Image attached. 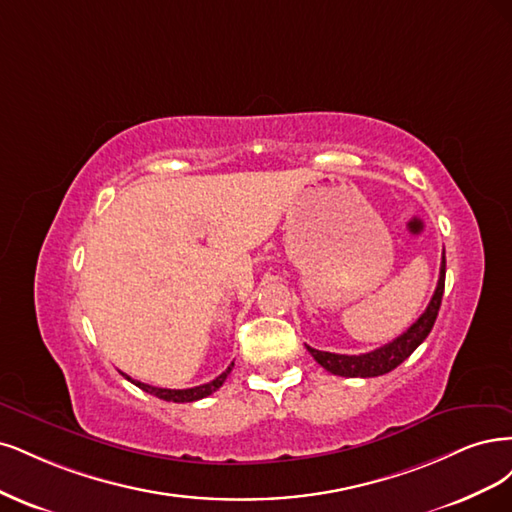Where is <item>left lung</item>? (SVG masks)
Wrapping results in <instances>:
<instances>
[{"mask_svg":"<svg viewBox=\"0 0 512 512\" xmlns=\"http://www.w3.org/2000/svg\"><path fill=\"white\" fill-rule=\"evenodd\" d=\"M444 274H447V259H444V255H442L438 285H436V291L432 295L430 304H427L425 312L406 329L402 336L381 346V349L364 353V355H338V353L317 351V349H312V346H306L308 353L315 357L319 366H323L327 372L338 374V376L370 378V376H381V374L395 370L404 359H408L412 355V351H415L427 336H430L432 327L436 323V317H438L440 302H442Z\"/></svg>","mask_w":512,"mask_h":512,"instance_id":"1","label":"left lung"}]
</instances>
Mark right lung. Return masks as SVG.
Instances as JSON below:
<instances>
[{
	"label": "right lung",
	"instance_id": "obj_1",
	"mask_svg": "<svg viewBox=\"0 0 512 512\" xmlns=\"http://www.w3.org/2000/svg\"><path fill=\"white\" fill-rule=\"evenodd\" d=\"M234 368V361L232 364L227 366V370L223 374H219L214 381L206 383V385H200V387H191V389H161V387H153V385H146V383H140V381H134V378H129L127 374H123L127 381L134 383L136 387H140L142 391L151 393V395H157L159 400H166V402H195V400H202V398H208L210 393L217 391L223 383L225 378L229 376V372H232Z\"/></svg>",
	"mask_w": 512,
	"mask_h": 512
}]
</instances>
